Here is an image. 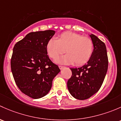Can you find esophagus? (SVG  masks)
Masks as SVG:
<instances>
[{"mask_svg": "<svg viewBox=\"0 0 121 121\" xmlns=\"http://www.w3.org/2000/svg\"><path fill=\"white\" fill-rule=\"evenodd\" d=\"M59 69H60V70L61 69H63V68H65V66H59Z\"/></svg>", "mask_w": 121, "mask_h": 121, "instance_id": "34e87169", "label": "esophagus"}]
</instances>
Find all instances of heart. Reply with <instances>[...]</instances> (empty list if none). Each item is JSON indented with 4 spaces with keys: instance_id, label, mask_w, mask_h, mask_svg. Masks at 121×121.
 Masks as SVG:
<instances>
[{
    "instance_id": "obj_1",
    "label": "heart",
    "mask_w": 121,
    "mask_h": 121,
    "mask_svg": "<svg viewBox=\"0 0 121 121\" xmlns=\"http://www.w3.org/2000/svg\"><path fill=\"white\" fill-rule=\"evenodd\" d=\"M93 42L87 37L72 32H65L58 39H51L47 43V49L51 58L56 59L65 52L67 53L58 60L65 64L81 66L90 59L93 52Z\"/></svg>"
}]
</instances>
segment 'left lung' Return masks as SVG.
<instances>
[{
    "label": "left lung",
    "instance_id": "left-lung-1",
    "mask_svg": "<svg viewBox=\"0 0 121 121\" xmlns=\"http://www.w3.org/2000/svg\"><path fill=\"white\" fill-rule=\"evenodd\" d=\"M90 37L94 46L93 54L87 64L79 68H70L72 75L67 83L71 95L80 100L87 99L99 90L108 70L105 43L94 34Z\"/></svg>",
    "mask_w": 121,
    "mask_h": 121
}]
</instances>
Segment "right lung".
<instances>
[{
  "mask_svg": "<svg viewBox=\"0 0 121 121\" xmlns=\"http://www.w3.org/2000/svg\"><path fill=\"white\" fill-rule=\"evenodd\" d=\"M53 30L32 32L15 44L11 69L16 85L22 93L34 99L47 95L52 80L60 70L47 54Z\"/></svg>",
  "mask_w": 121,
  "mask_h": 121,
  "instance_id": "add662e5",
  "label": "right lung"
}]
</instances>
